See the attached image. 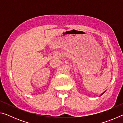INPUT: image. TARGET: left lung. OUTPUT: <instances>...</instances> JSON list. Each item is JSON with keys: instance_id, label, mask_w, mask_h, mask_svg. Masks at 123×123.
I'll return each instance as SVG.
<instances>
[{"instance_id": "obj_1", "label": "left lung", "mask_w": 123, "mask_h": 123, "mask_svg": "<svg viewBox=\"0 0 123 123\" xmlns=\"http://www.w3.org/2000/svg\"><path fill=\"white\" fill-rule=\"evenodd\" d=\"M105 92H106V91H105V92H103V93H101V94H100V96H101V95H103V94H104V93H105Z\"/></svg>"}]
</instances>
